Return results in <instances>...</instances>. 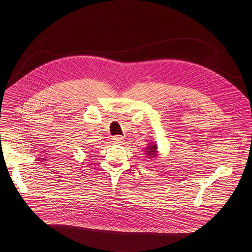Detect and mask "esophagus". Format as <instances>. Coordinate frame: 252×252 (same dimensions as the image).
Here are the masks:
<instances>
[{
    "instance_id": "obj_1",
    "label": "esophagus",
    "mask_w": 252,
    "mask_h": 252,
    "mask_svg": "<svg viewBox=\"0 0 252 252\" xmlns=\"http://www.w3.org/2000/svg\"><path fill=\"white\" fill-rule=\"evenodd\" d=\"M112 140H113V143L114 144H122L123 143V137H121V136H114L113 138H112Z\"/></svg>"
}]
</instances>
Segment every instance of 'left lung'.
I'll return each mask as SVG.
<instances>
[{
    "instance_id": "left-lung-1",
    "label": "left lung",
    "mask_w": 252,
    "mask_h": 252,
    "mask_svg": "<svg viewBox=\"0 0 252 252\" xmlns=\"http://www.w3.org/2000/svg\"><path fill=\"white\" fill-rule=\"evenodd\" d=\"M144 153H145V157L150 158L151 160L158 156L157 144H155V142H151L148 144L147 147H145L144 149Z\"/></svg>"
}]
</instances>
